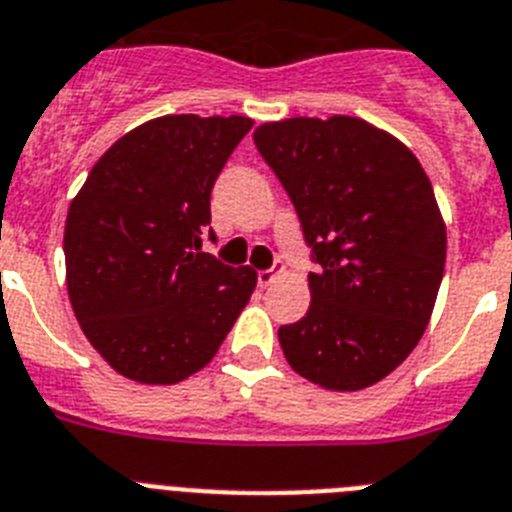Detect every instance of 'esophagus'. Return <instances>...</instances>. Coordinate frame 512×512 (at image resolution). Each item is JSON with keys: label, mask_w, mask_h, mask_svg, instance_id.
I'll return each mask as SVG.
<instances>
[{"label": "esophagus", "mask_w": 512, "mask_h": 512, "mask_svg": "<svg viewBox=\"0 0 512 512\" xmlns=\"http://www.w3.org/2000/svg\"><path fill=\"white\" fill-rule=\"evenodd\" d=\"M282 272V264H274L272 269H261L259 274H256V279H259V287H269L277 279V274Z\"/></svg>", "instance_id": "34e87169"}]
</instances>
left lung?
I'll return each instance as SVG.
<instances>
[{
    "label": "left lung",
    "mask_w": 512,
    "mask_h": 512,
    "mask_svg": "<svg viewBox=\"0 0 512 512\" xmlns=\"http://www.w3.org/2000/svg\"><path fill=\"white\" fill-rule=\"evenodd\" d=\"M285 186L316 272L310 308L279 326L295 373L331 391L386 378L425 334L445 269V225L417 157L352 116L253 131Z\"/></svg>",
    "instance_id": "8db88e82"
}]
</instances>
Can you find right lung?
I'll use <instances>...</instances> for the list:
<instances>
[{"mask_svg": "<svg viewBox=\"0 0 512 512\" xmlns=\"http://www.w3.org/2000/svg\"><path fill=\"white\" fill-rule=\"evenodd\" d=\"M246 116H163L93 165L64 227L72 310L116 373L170 386L202 370L256 287L251 266L202 251L214 181Z\"/></svg>", "mask_w": 512, "mask_h": 512, "instance_id": "add662e5", "label": "right lung"}]
</instances>
